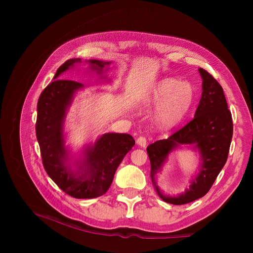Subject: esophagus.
<instances>
[{"mask_svg": "<svg viewBox=\"0 0 253 253\" xmlns=\"http://www.w3.org/2000/svg\"><path fill=\"white\" fill-rule=\"evenodd\" d=\"M136 142H137V144L139 145V147H141V148H145V145H147V139H145V137H143V136H139L137 138Z\"/></svg>", "mask_w": 253, "mask_h": 253, "instance_id": "obj_1", "label": "esophagus"}]
</instances>
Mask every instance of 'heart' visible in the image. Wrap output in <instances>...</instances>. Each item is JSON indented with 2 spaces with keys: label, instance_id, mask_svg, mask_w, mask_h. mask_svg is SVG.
<instances>
[{
  "label": "heart",
  "instance_id": "1",
  "mask_svg": "<svg viewBox=\"0 0 253 253\" xmlns=\"http://www.w3.org/2000/svg\"><path fill=\"white\" fill-rule=\"evenodd\" d=\"M196 99L194 86L174 78H163L156 82L142 99L148 106L158 102L154 117L162 128H172L182 122L193 108Z\"/></svg>",
  "mask_w": 253,
  "mask_h": 253
}]
</instances>
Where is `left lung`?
<instances>
[{"instance_id":"obj_1","label":"left lung","mask_w":253,"mask_h":253,"mask_svg":"<svg viewBox=\"0 0 253 253\" xmlns=\"http://www.w3.org/2000/svg\"><path fill=\"white\" fill-rule=\"evenodd\" d=\"M202 78V96L191 122L167 139L158 140L147 148L151 161V178L157 194L164 202L182 205L205 196L227 162L233 136L232 114L223 90L208 72L199 69ZM189 144L202 157L199 172L186 191L177 196L165 195L156 183L170 152Z\"/></svg>"}]
</instances>
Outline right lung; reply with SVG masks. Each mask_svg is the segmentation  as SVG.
I'll list each match as a JSON object with an SVG mask.
<instances>
[{
    "label": "right lung",
    "instance_id": "1",
    "mask_svg": "<svg viewBox=\"0 0 253 253\" xmlns=\"http://www.w3.org/2000/svg\"><path fill=\"white\" fill-rule=\"evenodd\" d=\"M81 62V58L66 60L57 70L54 81L41 93L37 105L36 134L43 165L50 178L74 198L92 199L108 192L117 168L135 140L127 133H104L94 143L84 147L79 159L71 161L70 151L65 145L64 121L75 94L84 85L58 79ZM86 62L91 71L108 79L103 74L110 70V61L91 59Z\"/></svg>",
    "mask_w": 253,
    "mask_h": 253
}]
</instances>
